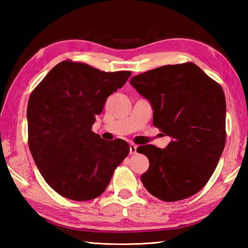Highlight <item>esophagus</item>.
<instances>
[{
  "label": "esophagus",
  "mask_w": 248,
  "mask_h": 248,
  "mask_svg": "<svg viewBox=\"0 0 248 248\" xmlns=\"http://www.w3.org/2000/svg\"><path fill=\"white\" fill-rule=\"evenodd\" d=\"M138 146L133 143H130V154H136L137 153Z\"/></svg>",
  "instance_id": "1"
}]
</instances>
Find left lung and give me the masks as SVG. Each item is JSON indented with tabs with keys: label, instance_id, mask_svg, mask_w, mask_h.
Returning <instances> with one entry per match:
<instances>
[{
	"label": "left lung",
	"instance_id": "left-lung-1",
	"mask_svg": "<svg viewBox=\"0 0 248 248\" xmlns=\"http://www.w3.org/2000/svg\"><path fill=\"white\" fill-rule=\"evenodd\" d=\"M153 109V124L170 142L137 151L150 161L141 182L163 201L188 198L215 171L225 144V96L222 87L191 62L159 66L130 79Z\"/></svg>",
	"mask_w": 248,
	"mask_h": 248
}]
</instances>
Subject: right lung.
<instances>
[{"mask_svg": "<svg viewBox=\"0 0 248 248\" xmlns=\"http://www.w3.org/2000/svg\"><path fill=\"white\" fill-rule=\"evenodd\" d=\"M130 71L103 72L62 61L46 75L28 100V144L36 166L59 195L94 199L106 189L129 154L127 142H108L92 131L109 95L123 87Z\"/></svg>", "mask_w": 248, "mask_h": 248, "instance_id": "1", "label": "right lung"}]
</instances>
